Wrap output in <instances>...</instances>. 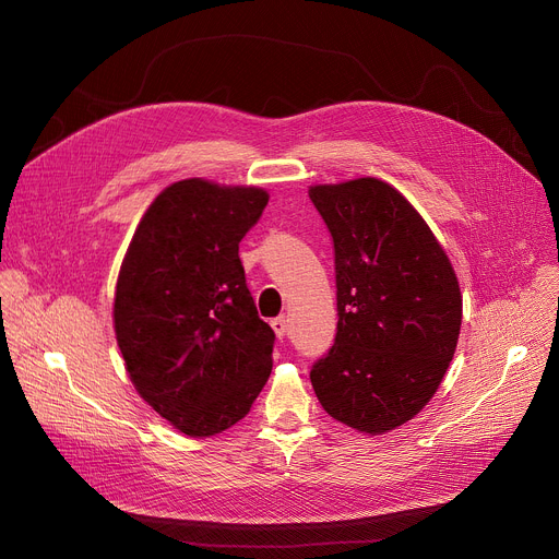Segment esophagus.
Wrapping results in <instances>:
<instances>
[{"instance_id": "obj_1", "label": "esophagus", "mask_w": 559, "mask_h": 559, "mask_svg": "<svg viewBox=\"0 0 559 559\" xmlns=\"http://www.w3.org/2000/svg\"><path fill=\"white\" fill-rule=\"evenodd\" d=\"M272 330L283 341L287 336V332H289V321H287L285 316H278V318H274V321H272Z\"/></svg>"}]
</instances>
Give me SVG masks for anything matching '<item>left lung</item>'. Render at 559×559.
Segmentation results:
<instances>
[{"mask_svg": "<svg viewBox=\"0 0 559 559\" xmlns=\"http://www.w3.org/2000/svg\"><path fill=\"white\" fill-rule=\"evenodd\" d=\"M309 199L334 238L338 307L311 386L334 420L386 433L423 412L453 360L460 285L425 218L389 183L311 186Z\"/></svg>", "mask_w": 559, "mask_h": 559, "instance_id": "left-lung-1", "label": "left lung"}]
</instances>
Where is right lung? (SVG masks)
<instances>
[{
    "label": "right lung",
    "instance_id": "obj_1",
    "mask_svg": "<svg viewBox=\"0 0 559 559\" xmlns=\"http://www.w3.org/2000/svg\"><path fill=\"white\" fill-rule=\"evenodd\" d=\"M261 188L183 179L145 210L115 292V334L143 401L192 438L248 416L272 371L274 332L246 285L238 243Z\"/></svg>",
    "mask_w": 559,
    "mask_h": 559
}]
</instances>
